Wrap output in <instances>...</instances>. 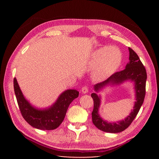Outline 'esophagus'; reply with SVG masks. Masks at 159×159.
I'll list each match as a JSON object with an SVG mask.
<instances>
[{
    "mask_svg": "<svg viewBox=\"0 0 159 159\" xmlns=\"http://www.w3.org/2000/svg\"><path fill=\"white\" fill-rule=\"evenodd\" d=\"M81 92L84 94L87 93L88 92V88L87 86H83V87L81 88Z\"/></svg>",
    "mask_w": 159,
    "mask_h": 159,
    "instance_id": "esophagus-1",
    "label": "esophagus"
}]
</instances>
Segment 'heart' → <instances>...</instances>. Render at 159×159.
<instances>
[{
  "label": "heart",
  "instance_id": "obj_1",
  "mask_svg": "<svg viewBox=\"0 0 159 159\" xmlns=\"http://www.w3.org/2000/svg\"><path fill=\"white\" fill-rule=\"evenodd\" d=\"M92 76L95 80H104L112 76L122 63L123 55L116 47L104 46L93 51L90 57Z\"/></svg>",
  "mask_w": 159,
  "mask_h": 159
}]
</instances>
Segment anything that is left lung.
Segmentation results:
<instances>
[{
	"mask_svg": "<svg viewBox=\"0 0 159 159\" xmlns=\"http://www.w3.org/2000/svg\"><path fill=\"white\" fill-rule=\"evenodd\" d=\"M128 50L130 53L129 55L130 61L127 64L125 69L123 71L116 72L106 80L94 85V90L96 93L91 94V97L94 102V108L92 112L93 123L99 130L107 133H120L128 128V126L131 124L134 118L138 115L144 99L145 93H146V69L136 52L130 48H128ZM126 80H131L134 82L135 84L136 102H135L134 110H132L130 115L124 120L116 123H108L102 120L98 113L101 103V98L97 95L96 93L107 85L119 84Z\"/></svg>",
	"mask_w": 159,
	"mask_h": 159,
	"instance_id": "left-lung-1",
	"label": "left lung"
}]
</instances>
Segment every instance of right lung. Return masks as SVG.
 Wrapping results in <instances>:
<instances>
[{
	"mask_svg": "<svg viewBox=\"0 0 159 159\" xmlns=\"http://www.w3.org/2000/svg\"><path fill=\"white\" fill-rule=\"evenodd\" d=\"M14 90L23 118L32 127L44 130H54L59 127L64 119L69 104L79 95V92L76 90H66L61 94L52 106L39 109L26 100L15 78Z\"/></svg>",
	"mask_w": 159,
	"mask_h": 159,
	"instance_id": "right-lung-1",
	"label": "right lung"
}]
</instances>
